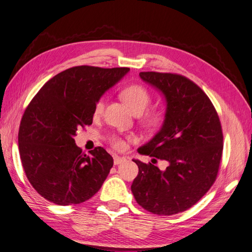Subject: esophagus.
<instances>
[{
  "instance_id": "1",
  "label": "esophagus",
  "mask_w": 252,
  "mask_h": 252,
  "mask_svg": "<svg viewBox=\"0 0 252 252\" xmlns=\"http://www.w3.org/2000/svg\"><path fill=\"white\" fill-rule=\"evenodd\" d=\"M124 161H126V158H124V157H120V156H114V164L115 165H118V164H121V163H123Z\"/></svg>"
}]
</instances>
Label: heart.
Listing matches in <instances>:
<instances>
[{"label": "heart", "mask_w": 252, "mask_h": 252, "mask_svg": "<svg viewBox=\"0 0 252 252\" xmlns=\"http://www.w3.org/2000/svg\"><path fill=\"white\" fill-rule=\"evenodd\" d=\"M123 98L126 101V103L131 111L134 114H141L145 111V109L149 107L152 101V94L151 92L147 90L142 84H130L127 88L124 89L122 92ZM106 99L105 97L98 98L97 101L94 105V114L99 115L102 113L103 108H105ZM162 119V114L160 111L156 109L149 110L143 116L142 121L149 126H156L160 123ZM131 139V138H128ZM110 143L112 144L113 147L118 150H124L126 147V141L118 136H111L110 137Z\"/></svg>", "instance_id": "heart-1"}]
</instances>
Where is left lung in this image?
Masks as SVG:
<instances>
[{"label":"left lung","instance_id":"8db88e82","mask_svg":"<svg viewBox=\"0 0 252 252\" xmlns=\"http://www.w3.org/2000/svg\"><path fill=\"white\" fill-rule=\"evenodd\" d=\"M140 77L167 100L164 121L140 154L165 160L159 170L138 159L139 173L131 191L138 204L153 214L170 216L188 210L216 181L223 150V134L216 109L191 80L171 72L142 71Z\"/></svg>","mask_w":252,"mask_h":252}]
</instances>
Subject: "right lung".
Masks as SVG:
<instances>
[{
    "mask_svg": "<svg viewBox=\"0 0 252 252\" xmlns=\"http://www.w3.org/2000/svg\"><path fill=\"white\" fill-rule=\"evenodd\" d=\"M128 71V67H71L49 80L31 100L18 143L24 172L42 198L58 205L79 204L100 189L112 156L100 146L84 154L73 137L92 125L98 98Z\"/></svg>",
    "mask_w": 252,
    "mask_h": 252,
    "instance_id": "right-lung-1",
    "label": "right lung"
}]
</instances>
